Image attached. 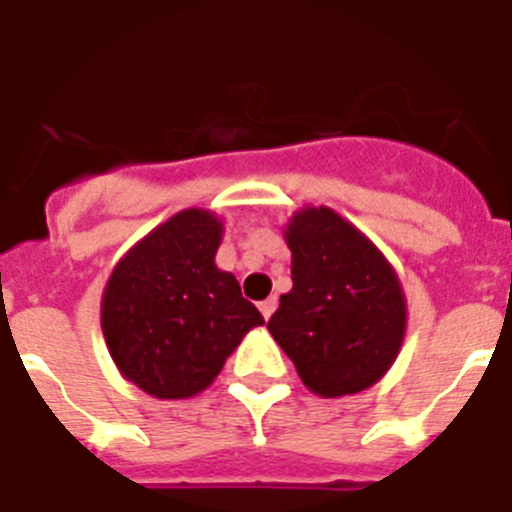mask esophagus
Masks as SVG:
<instances>
[{"label":"esophagus","instance_id":"1","mask_svg":"<svg viewBox=\"0 0 512 512\" xmlns=\"http://www.w3.org/2000/svg\"><path fill=\"white\" fill-rule=\"evenodd\" d=\"M273 311H276V297H268L260 303V313H263V319H271Z\"/></svg>","mask_w":512,"mask_h":512}]
</instances>
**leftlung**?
<instances>
[{"mask_svg":"<svg viewBox=\"0 0 512 512\" xmlns=\"http://www.w3.org/2000/svg\"><path fill=\"white\" fill-rule=\"evenodd\" d=\"M292 289L268 332L321 398L353 396L382 380L406 335V297L396 268L369 236L329 207L289 217Z\"/></svg>","mask_w":512,"mask_h":512,"instance_id":"1","label":"left lung"}]
</instances>
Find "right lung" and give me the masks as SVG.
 Returning <instances> with one entry per match:
<instances>
[{
  "instance_id": "add662e5",
  "label": "right lung",
  "mask_w": 512,
  "mask_h": 512,
  "mask_svg": "<svg viewBox=\"0 0 512 512\" xmlns=\"http://www.w3.org/2000/svg\"><path fill=\"white\" fill-rule=\"evenodd\" d=\"M223 220L191 207L132 244L108 276L100 327L119 372L154 398L207 390L263 324L236 276L215 265Z\"/></svg>"
}]
</instances>
